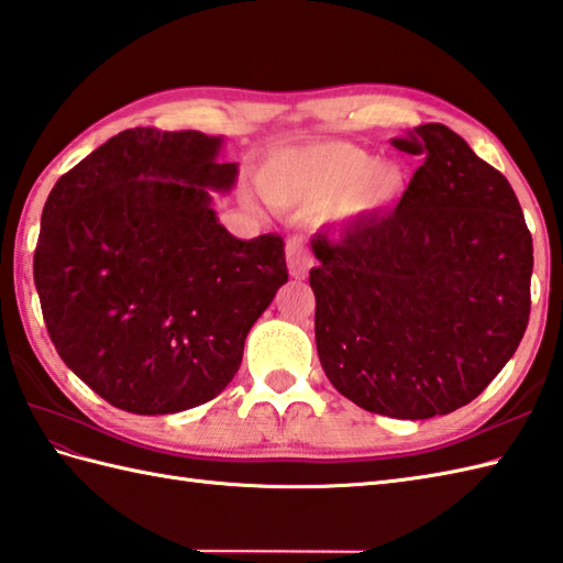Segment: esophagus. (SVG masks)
Returning <instances> with one entry per match:
<instances>
[{
    "instance_id": "obj_1",
    "label": "esophagus",
    "mask_w": 563,
    "mask_h": 563,
    "mask_svg": "<svg viewBox=\"0 0 563 563\" xmlns=\"http://www.w3.org/2000/svg\"><path fill=\"white\" fill-rule=\"evenodd\" d=\"M285 258H287V271H290L292 278H297V280L307 278V273H309L313 261H311L309 252L305 250L302 240H290V242H287Z\"/></svg>"
}]
</instances>
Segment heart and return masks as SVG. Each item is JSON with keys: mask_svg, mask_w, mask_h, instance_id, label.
<instances>
[{"mask_svg": "<svg viewBox=\"0 0 563 563\" xmlns=\"http://www.w3.org/2000/svg\"><path fill=\"white\" fill-rule=\"evenodd\" d=\"M405 169L394 161L374 163L367 151L347 143H325L278 155L264 169L271 203H307L335 218H362L396 201L405 189Z\"/></svg>", "mask_w": 563, "mask_h": 563, "instance_id": "obj_1", "label": "heart"}]
</instances>
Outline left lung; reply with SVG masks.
Returning <instances> with one entry per match:
<instances>
[{
    "mask_svg": "<svg viewBox=\"0 0 563 563\" xmlns=\"http://www.w3.org/2000/svg\"><path fill=\"white\" fill-rule=\"evenodd\" d=\"M396 211L311 240L313 331L329 382L360 408L429 420L475 400L530 317L532 238L508 179L443 124Z\"/></svg>",
    "mask_w": 563,
    "mask_h": 563,
    "instance_id": "obj_1",
    "label": "left lung"
}]
</instances>
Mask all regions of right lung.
Returning a JSON list of instances; mask_svg holds the SVG:
<instances>
[{
	"mask_svg": "<svg viewBox=\"0 0 563 563\" xmlns=\"http://www.w3.org/2000/svg\"><path fill=\"white\" fill-rule=\"evenodd\" d=\"M222 136L136 126L52 187L33 278L64 364L110 405L173 415L213 400L287 283L283 238L238 240L213 191Z\"/></svg>",
	"mask_w": 563,
	"mask_h": 563,
	"instance_id": "obj_1",
	"label": "right lung"
}]
</instances>
